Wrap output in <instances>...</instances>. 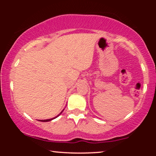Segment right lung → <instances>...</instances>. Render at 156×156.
<instances>
[{
    "mask_svg": "<svg viewBox=\"0 0 156 156\" xmlns=\"http://www.w3.org/2000/svg\"><path fill=\"white\" fill-rule=\"evenodd\" d=\"M63 111H64V109L62 110V112H63ZM62 112L61 113H60V114H58V115H57V116H56V117H55V118H52V119H46V120H39L40 121H42V122H47V121H52V120H53V119H56L57 118V117H58L59 116V115H60L61 114H62Z\"/></svg>",
    "mask_w": 156,
    "mask_h": 156,
    "instance_id": "add662e5",
    "label": "right lung"
}]
</instances>
